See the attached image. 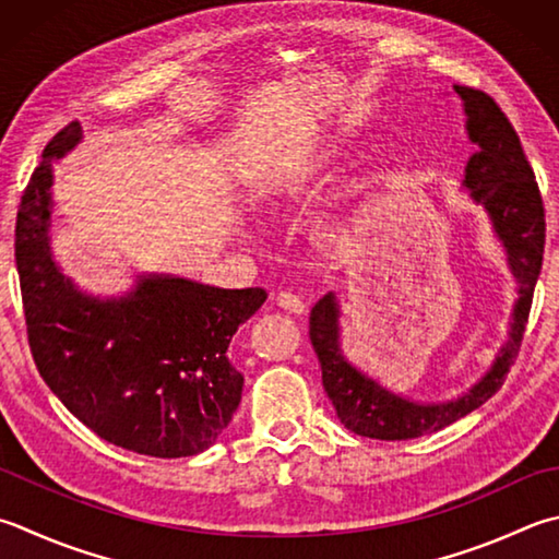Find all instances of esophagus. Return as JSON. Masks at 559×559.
I'll return each instance as SVG.
<instances>
[{
	"label": "esophagus",
	"mask_w": 559,
	"mask_h": 559,
	"mask_svg": "<svg viewBox=\"0 0 559 559\" xmlns=\"http://www.w3.org/2000/svg\"><path fill=\"white\" fill-rule=\"evenodd\" d=\"M275 301H277V307H282L284 311H289V313H304V311H307V301H304L299 294L280 292L277 297H275Z\"/></svg>",
	"instance_id": "34e87169"
}]
</instances>
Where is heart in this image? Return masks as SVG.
Here are the masks:
<instances>
[{
    "label": "heart",
    "instance_id": "obj_1",
    "mask_svg": "<svg viewBox=\"0 0 559 559\" xmlns=\"http://www.w3.org/2000/svg\"><path fill=\"white\" fill-rule=\"evenodd\" d=\"M345 163H347L345 145L325 143L321 148L299 155L289 167H284V170L277 175V180L272 182V189H275L277 199L309 192V189L331 180V177L338 173ZM377 185H379L377 180H365L362 185L355 187V197H367Z\"/></svg>",
    "mask_w": 559,
    "mask_h": 559
}]
</instances>
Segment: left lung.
<instances>
[{
    "mask_svg": "<svg viewBox=\"0 0 559 559\" xmlns=\"http://www.w3.org/2000/svg\"><path fill=\"white\" fill-rule=\"evenodd\" d=\"M452 90L465 107L467 139L477 145L465 165L462 187L469 192L472 202L487 212L519 292L509 323V341L499 347L489 370L467 392L448 402H416L394 394L347 360L341 347V304L333 292L325 294L311 309L309 338L319 355L323 389L341 424L365 438L411 440L436 433L497 394L521 350L533 289L543 267L545 209L519 133L489 94L462 84Z\"/></svg>",
    "mask_w": 559,
    "mask_h": 559,
    "instance_id": "obj_1",
    "label": "left lung"
}]
</instances>
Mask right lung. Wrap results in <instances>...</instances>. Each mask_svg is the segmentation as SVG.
<instances>
[{
  "mask_svg": "<svg viewBox=\"0 0 559 559\" xmlns=\"http://www.w3.org/2000/svg\"><path fill=\"white\" fill-rule=\"evenodd\" d=\"M82 141L68 123L44 151L16 214V270L28 345L44 382L84 426L151 457L212 448L234 418L243 374L234 333L267 299L173 275H135L123 297L82 292L52 258V163Z\"/></svg>",
  "mask_w": 559,
  "mask_h": 559,
  "instance_id": "right-lung-1",
  "label": "right lung"
}]
</instances>
